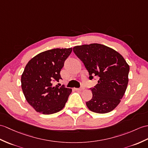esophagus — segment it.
<instances>
[{
	"label": "esophagus",
	"instance_id": "esophagus-1",
	"mask_svg": "<svg viewBox=\"0 0 148 148\" xmlns=\"http://www.w3.org/2000/svg\"><path fill=\"white\" fill-rule=\"evenodd\" d=\"M84 89V88L83 86H81L80 88H75V90L76 91H82Z\"/></svg>",
	"mask_w": 148,
	"mask_h": 148
}]
</instances>
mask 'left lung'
<instances>
[{"label": "left lung", "mask_w": 148, "mask_h": 148, "mask_svg": "<svg viewBox=\"0 0 148 148\" xmlns=\"http://www.w3.org/2000/svg\"><path fill=\"white\" fill-rule=\"evenodd\" d=\"M73 51L86 68L90 79L99 78L98 84L90 88L92 97L86 103L88 108L98 113L112 111L126 91L129 66L117 51L101 44L75 46Z\"/></svg>", "instance_id": "1"}]
</instances>
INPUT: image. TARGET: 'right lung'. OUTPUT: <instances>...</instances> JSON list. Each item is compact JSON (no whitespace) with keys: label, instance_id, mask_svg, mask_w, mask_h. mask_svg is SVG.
<instances>
[{"label":"right lung","instance_id":"obj_1","mask_svg":"<svg viewBox=\"0 0 148 148\" xmlns=\"http://www.w3.org/2000/svg\"><path fill=\"white\" fill-rule=\"evenodd\" d=\"M72 50L69 48L45 51L26 64L21 75V88L27 101L37 112L50 115L64 107L72 90L53 84L62 79L60 71Z\"/></svg>","mask_w":148,"mask_h":148}]
</instances>
